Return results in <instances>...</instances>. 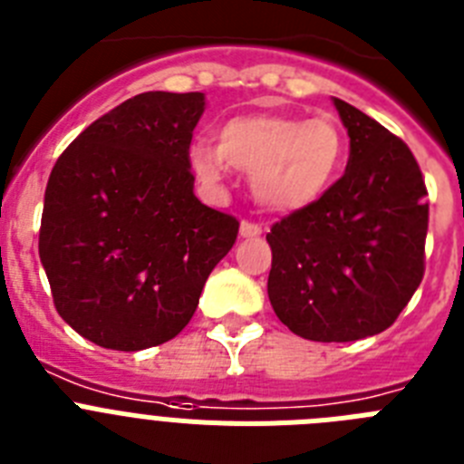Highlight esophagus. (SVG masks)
I'll use <instances>...</instances> for the list:
<instances>
[{
    "label": "esophagus",
    "mask_w": 464,
    "mask_h": 464,
    "mask_svg": "<svg viewBox=\"0 0 464 464\" xmlns=\"http://www.w3.org/2000/svg\"><path fill=\"white\" fill-rule=\"evenodd\" d=\"M261 236V227L255 224V221H243L240 224V237H259Z\"/></svg>",
    "instance_id": "obj_1"
}]
</instances>
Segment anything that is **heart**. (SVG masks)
<instances>
[{
  "label": "heart",
  "mask_w": 464,
  "mask_h": 464,
  "mask_svg": "<svg viewBox=\"0 0 464 464\" xmlns=\"http://www.w3.org/2000/svg\"><path fill=\"white\" fill-rule=\"evenodd\" d=\"M345 142L329 119L236 116L219 130V144L188 149L193 172L209 187L227 182L231 165L249 177L252 193L273 212H296L336 182Z\"/></svg>",
  "instance_id": "obj_1"
}]
</instances>
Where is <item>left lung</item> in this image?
<instances>
[{
    "label": "left lung",
    "mask_w": 464,
    "mask_h": 464,
    "mask_svg": "<svg viewBox=\"0 0 464 464\" xmlns=\"http://www.w3.org/2000/svg\"><path fill=\"white\" fill-rule=\"evenodd\" d=\"M350 137L345 175L320 200L277 221L268 299L282 324L320 343L381 334L425 271L427 188L400 137L334 98Z\"/></svg>",
    "instance_id": "1"
}]
</instances>
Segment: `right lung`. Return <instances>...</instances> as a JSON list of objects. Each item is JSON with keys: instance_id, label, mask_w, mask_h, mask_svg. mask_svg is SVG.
<instances>
[{"instance_id": "right-lung-1", "label": "right lung", "mask_w": 464, "mask_h": 464, "mask_svg": "<svg viewBox=\"0 0 464 464\" xmlns=\"http://www.w3.org/2000/svg\"><path fill=\"white\" fill-rule=\"evenodd\" d=\"M203 111V92H140L51 170L39 256L60 317L95 345L135 353L175 338L236 243L237 219L193 193Z\"/></svg>"}]
</instances>
